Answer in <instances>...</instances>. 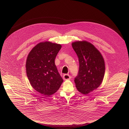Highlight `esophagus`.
Masks as SVG:
<instances>
[{
    "instance_id": "1",
    "label": "esophagus",
    "mask_w": 129,
    "mask_h": 129,
    "mask_svg": "<svg viewBox=\"0 0 129 129\" xmlns=\"http://www.w3.org/2000/svg\"><path fill=\"white\" fill-rule=\"evenodd\" d=\"M71 79V77L68 75V74H65L63 76V79L64 80H70Z\"/></svg>"
}]
</instances>
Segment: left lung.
Returning a JSON list of instances; mask_svg holds the SVG:
<instances>
[{"label":"left lung","instance_id":"obj_1","mask_svg":"<svg viewBox=\"0 0 129 129\" xmlns=\"http://www.w3.org/2000/svg\"><path fill=\"white\" fill-rule=\"evenodd\" d=\"M72 46L79 61L78 75L75 79L76 86L80 92L87 94L102 83L105 71V61L101 52L87 41L73 42Z\"/></svg>","mask_w":129,"mask_h":129}]
</instances>
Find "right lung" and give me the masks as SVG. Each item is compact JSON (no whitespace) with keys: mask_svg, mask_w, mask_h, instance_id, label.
<instances>
[{"mask_svg":"<svg viewBox=\"0 0 129 129\" xmlns=\"http://www.w3.org/2000/svg\"><path fill=\"white\" fill-rule=\"evenodd\" d=\"M61 47L50 42L39 43L31 50L26 59V75L30 85L45 96L57 92L63 82L54 63Z\"/></svg>","mask_w":129,"mask_h":129,"instance_id":"right-lung-1","label":"right lung"}]
</instances>
